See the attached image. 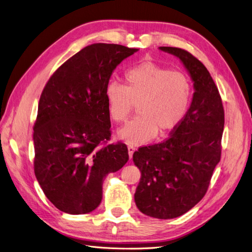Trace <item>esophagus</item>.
I'll use <instances>...</instances> for the list:
<instances>
[{
    "label": "esophagus",
    "instance_id": "34e87169",
    "mask_svg": "<svg viewBox=\"0 0 252 252\" xmlns=\"http://www.w3.org/2000/svg\"><path fill=\"white\" fill-rule=\"evenodd\" d=\"M135 151V147L132 146V145H128V155H129V158H132V155L133 152Z\"/></svg>",
    "mask_w": 252,
    "mask_h": 252
}]
</instances>
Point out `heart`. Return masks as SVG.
Returning a JSON list of instances; mask_svg holds the SVG:
<instances>
[{
    "label": "heart",
    "mask_w": 252,
    "mask_h": 252,
    "mask_svg": "<svg viewBox=\"0 0 252 252\" xmlns=\"http://www.w3.org/2000/svg\"><path fill=\"white\" fill-rule=\"evenodd\" d=\"M126 86L110 82L105 89L108 113L116 123H124L138 105L139 117L119 130V138L139 145L158 133L173 131L185 118L191 83L180 70H170L151 61H145L125 72Z\"/></svg>",
    "instance_id": "b5f03b06"
}]
</instances>
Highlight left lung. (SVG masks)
I'll use <instances>...</instances> for the list:
<instances>
[{"mask_svg": "<svg viewBox=\"0 0 252 252\" xmlns=\"http://www.w3.org/2000/svg\"><path fill=\"white\" fill-rule=\"evenodd\" d=\"M159 49L182 61L195 89L185 118L169 138L133 154L141 171L136 207L144 215L167 220L184 215L207 192L222 154L225 113L219 89L201 61L182 48Z\"/></svg>", "mask_w": 252, "mask_h": 252, "instance_id": "left-lung-1", "label": "left lung"}]
</instances>
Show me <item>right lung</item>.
Here are the masks:
<instances>
[{
  "label": "right lung",
  "mask_w": 252,
  "mask_h": 252,
  "mask_svg": "<svg viewBox=\"0 0 252 252\" xmlns=\"http://www.w3.org/2000/svg\"><path fill=\"white\" fill-rule=\"evenodd\" d=\"M136 48L95 43L61 65L45 85L33 125L34 174L61 211L84 215L103 197V181L129 158L111 136L105 89L116 67Z\"/></svg>",
  "instance_id": "obj_1"
}]
</instances>
